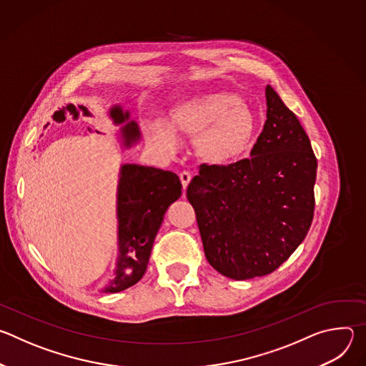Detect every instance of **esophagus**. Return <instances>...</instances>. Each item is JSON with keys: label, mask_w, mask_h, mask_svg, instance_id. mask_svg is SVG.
I'll return each instance as SVG.
<instances>
[{"label": "esophagus", "mask_w": 366, "mask_h": 366, "mask_svg": "<svg viewBox=\"0 0 366 366\" xmlns=\"http://www.w3.org/2000/svg\"><path fill=\"white\" fill-rule=\"evenodd\" d=\"M191 174L189 172H187V171H184V172H181L179 174V179H181V184H182V188L184 189H187V187H188V184H189V181H191Z\"/></svg>", "instance_id": "esophagus-1"}]
</instances>
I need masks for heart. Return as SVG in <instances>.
<instances>
[{
  "instance_id": "1",
  "label": "heart",
  "mask_w": 366,
  "mask_h": 366,
  "mask_svg": "<svg viewBox=\"0 0 366 366\" xmlns=\"http://www.w3.org/2000/svg\"><path fill=\"white\" fill-rule=\"evenodd\" d=\"M171 124L162 119L149 122L144 127L147 142L162 152H174L178 130L197 137V154L216 167L240 159L256 133L252 109L232 92H205L178 101L171 110Z\"/></svg>"
}]
</instances>
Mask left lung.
I'll list each match as a JSON object with an SVG mask.
<instances>
[{"label":"left lung","instance_id":"obj_1","mask_svg":"<svg viewBox=\"0 0 366 366\" xmlns=\"http://www.w3.org/2000/svg\"><path fill=\"white\" fill-rule=\"evenodd\" d=\"M267 122L249 159L201 165L188 185L205 257L232 280L274 272L307 236L317 159L297 116L268 85Z\"/></svg>","mask_w":366,"mask_h":366}]
</instances>
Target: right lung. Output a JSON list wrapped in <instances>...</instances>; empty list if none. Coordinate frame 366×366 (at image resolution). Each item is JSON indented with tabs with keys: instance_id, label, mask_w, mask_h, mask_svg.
<instances>
[{
	"instance_id": "1",
	"label": "right lung",
	"mask_w": 366,
	"mask_h": 366,
	"mask_svg": "<svg viewBox=\"0 0 366 366\" xmlns=\"http://www.w3.org/2000/svg\"><path fill=\"white\" fill-rule=\"evenodd\" d=\"M110 119L120 127L124 147L140 140V130L130 112L113 106ZM182 194L177 174L136 164L120 167L117 185V262L113 280L102 292H120L137 284L146 272L152 246L168 207Z\"/></svg>"
}]
</instances>
